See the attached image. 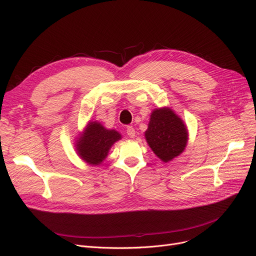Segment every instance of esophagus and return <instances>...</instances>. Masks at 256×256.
<instances>
[{
  "label": "esophagus",
  "mask_w": 256,
  "mask_h": 256,
  "mask_svg": "<svg viewBox=\"0 0 256 256\" xmlns=\"http://www.w3.org/2000/svg\"><path fill=\"white\" fill-rule=\"evenodd\" d=\"M126 134L130 138H134L135 137V128H134L132 126H128L126 128Z\"/></svg>",
  "instance_id": "obj_1"
}]
</instances>
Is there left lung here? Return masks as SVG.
<instances>
[{
  "mask_svg": "<svg viewBox=\"0 0 256 256\" xmlns=\"http://www.w3.org/2000/svg\"><path fill=\"white\" fill-rule=\"evenodd\" d=\"M145 138L156 156L166 163L184 152L188 132L182 120L164 108L152 112Z\"/></svg>",
  "mask_w": 256,
  "mask_h": 256,
  "instance_id": "1",
  "label": "left lung"
}]
</instances>
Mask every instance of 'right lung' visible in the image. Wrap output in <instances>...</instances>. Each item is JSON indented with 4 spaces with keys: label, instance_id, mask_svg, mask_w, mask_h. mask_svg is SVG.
<instances>
[{
    "label": "right lung",
    "instance_id": "right-lung-1",
    "mask_svg": "<svg viewBox=\"0 0 256 256\" xmlns=\"http://www.w3.org/2000/svg\"><path fill=\"white\" fill-rule=\"evenodd\" d=\"M121 138L114 130H106L98 122H90L83 137L80 138L76 150L84 160L98 165L106 158L111 146Z\"/></svg>",
    "mask_w": 256,
    "mask_h": 256
}]
</instances>
